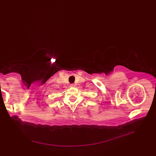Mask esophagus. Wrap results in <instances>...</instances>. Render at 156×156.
I'll use <instances>...</instances> for the list:
<instances>
[{
    "instance_id": "obj_1",
    "label": "esophagus",
    "mask_w": 156,
    "mask_h": 156,
    "mask_svg": "<svg viewBox=\"0 0 156 156\" xmlns=\"http://www.w3.org/2000/svg\"><path fill=\"white\" fill-rule=\"evenodd\" d=\"M71 87H75V85H74V84H71Z\"/></svg>"
}]
</instances>
